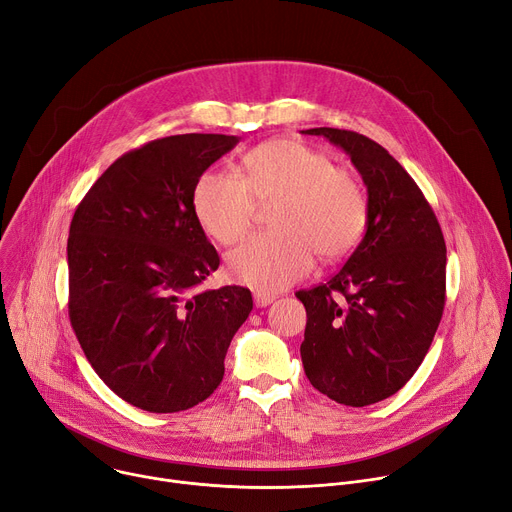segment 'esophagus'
Here are the masks:
<instances>
[{
	"label": "esophagus",
	"instance_id": "1",
	"mask_svg": "<svg viewBox=\"0 0 512 512\" xmlns=\"http://www.w3.org/2000/svg\"><path fill=\"white\" fill-rule=\"evenodd\" d=\"M276 300L274 294H265V292H255V304L259 306V309H263V306H269L271 302Z\"/></svg>",
	"mask_w": 512,
	"mask_h": 512
}]
</instances>
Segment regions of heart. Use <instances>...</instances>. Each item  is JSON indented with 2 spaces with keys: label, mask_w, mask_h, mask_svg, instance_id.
Here are the masks:
<instances>
[{
  "label": "heart",
  "mask_w": 512,
  "mask_h": 512,
  "mask_svg": "<svg viewBox=\"0 0 512 512\" xmlns=\"http://www.w3.org/2000/svg\"><path fill=\"white\" fill-rule=\"evenodd\" d=\"M255 201L274 203L265 234H255L228 259V276L257 292H276L309 274L315 255L323 263L354 251L366 228L368 197L350 168L296 140H271L243 156V179L201 175L193 212L220 245H234L255 216Z\"/></svg>",
  "instance_id": "obj_1"
}]
</instances>
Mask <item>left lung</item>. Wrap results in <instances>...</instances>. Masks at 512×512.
I'll return each mask as SVG.
<instances>
[{"mask_svg": "<svg viewBox=\"0 0 512 512\" xmlns=\"http://www.w3.org/2000/svg\"><path fill=\"white\" fill-rule=\"evenodd\" d=\"M300 133L342 148L368 193L366 232L346 265L296 292L306 309V377L329 399L364 407L410 381L432 344L445 309V238L416 181L383 146L346 129Z\"/></svg>", "mask_w": 512, "mask_h": 512, "instance_id": "obj_1", "label": "left lung"}]
</instances>
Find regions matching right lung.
<instances>
[{
	"label": "right lung",
	"mask_w": 512,
	"mask_h": 512,
	"mask_svg": "<svg viewBox=\"0 0 512 512\" xmlns=\"http://www.w3.org/2000/svg\"><path fill=\"white\" fill-rule=\"evenodd\" d=\"M236 144L220 133L148 142L117 158L74 214L72 327L98 377L140 410L173 414L208 399L253 311L243 286L193 292L220 265L193 189Z\"/></svg>",
	"instance_id": "add662e5"
}]
</instances>
